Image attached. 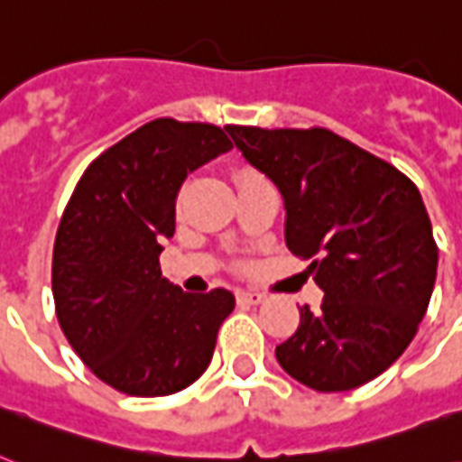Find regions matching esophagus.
<instances>
[{
    "label": "esophagus",
    "instance_id": "1",
    "mask_svg": "<svg viewBox=\"0 0 462 462\" xmlns=\"http://www.w3.org/2000/svg\"><path fill=\"white\" fill-rule=\"evenodd\" d=\"M237 300L242 304H261L266 297L261 292H252V290H242V292H237Z\"/></svg>",
    "mask_w": 462,
    "mask_h": 462
}]
</instances>
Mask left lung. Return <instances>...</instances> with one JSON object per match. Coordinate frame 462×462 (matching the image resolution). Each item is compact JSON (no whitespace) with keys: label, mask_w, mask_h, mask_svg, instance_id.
Returning a JSON list of instances; mask_svg holds the SVG:
<instances>
[{"label":"left lung","mask_w":462,"mask_h":462,"mask_svg":"<svg viewBox=\"0 0 462 462\" xmlns=\"http://www.w3.org/2000/svg\"><path fill=\"white\" fill-rule=\"evenodd\" d=\"M249 165L281 189L285 245L309 261L321 307L275 347L304 386L337 393L383 374L412 343L437 281L422 196L391 162L314 129L225 126Z\"/></svg>","instance_id":"1"}]
</instances>
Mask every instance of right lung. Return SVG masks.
<instances>
[{"mask_svg":"<svg viewBox=\"0 0 462 462\" xmlns=\"http://www.w3.org/2000/svg\"><path fill=\"white\" fill-rule=\"evenodd\" d=\"M216 125L162 117L97 155L76 184L52 254L57 319L83 365L126 395L191 386L210 365L230 290L184 292L162 278L181 181L227 153Z\"/></svg>","mask_w":462,"mask_h":462,"instance_id":"obj_1","label":"right lung"}]
</instances>
